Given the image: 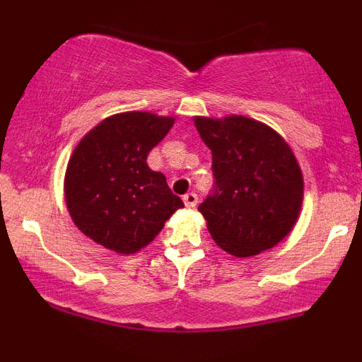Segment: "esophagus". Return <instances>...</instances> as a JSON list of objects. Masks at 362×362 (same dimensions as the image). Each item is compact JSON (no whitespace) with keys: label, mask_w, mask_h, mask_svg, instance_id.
<instances>
[{"label":"esophagus","mask_w":362,"mask_h":362,"mask_svg":"<svg viewBox=\"0 0 362 362\" xmlns=\"http://www.w3.org/2000/svg\"><path fill=\"white\" fill-rule=\"evenodd\" d=\"M197 201H199V199H197V194H195V192H189V194L184 195V204L187 207H190V209L197 206Z\"/></svg>","instance_id":"esophagus-1"}]
</instances>
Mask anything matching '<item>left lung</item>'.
Returning <instances> with one entry per match:
<instances>
[{"label":"left lung","instance_id":"obj_1","mask_svg":"<svg viewBox=\"0 0 362 362\" xmlns=\"http://www.w3.org/2000/svg\"><path fill=\"white\" fill-rule=\"evenodd\" d=\"M194 124L213 151L214 190L199 206L213 240L240 259L276 247L303 204V173L289 144L243 115Z\"/></svg>","mask_w":362,"mask_h":362}]
</instances>
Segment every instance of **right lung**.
Segmentation results:
<instances>
[{"label":"right lung","mask_w":362,"mask_h":362,"mask_svg":"<svg viewBox=\"0 0 362 362\" xmlns=\"http://www.w3.org/2000/svg\"><path fill=\"white\" fill-rule=\"evenodd\" d=\"M173 122L151 112H122L103 119L78 143L66 168L64 197L83 235L131 255L151 243L184 207L163 173L146 163Z\"/></svg>","instance_id":"right-lung-1"}]
</instances>
